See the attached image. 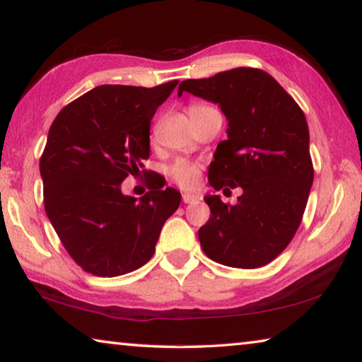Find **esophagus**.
<instances>
[{"instance_id": "esophagus-1", "label": "esophagus", "mask_w": 362, "mask_h": 362, "mask_svg": "<svg viewBox=\"0 0 362 362\" xmlns=\"http://www.w3.org/2000/svg\"><path fill=\"white\" fill-rule=\"evenodd\" d=\"M182 199H183V203H185V204H193V203H196V201L199 199V196L198 194H193V193H183L182 194Z\"/></svg>"}]
</instances>
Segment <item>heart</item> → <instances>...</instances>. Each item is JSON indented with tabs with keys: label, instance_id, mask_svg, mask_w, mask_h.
I'll list each match as a JSON object with an SVG mask.
<instances>
[{
	"label": "heart",
	"instance_id": "heart-1",
	"mask_svg": "<svg viewBox=\"0 0 362 362\" xmlns=\"http://www.w3.org/2000/svg\"><path fill=\"white\" fill-rule=\"evenodd\" d=\"M204 107L206 105H192L189 107V112H193V110H198V108H204ZM170 175H173V179L179 183L180 187L192 188L196 185V182L199 179V168L196 166L194 163L185 161V159H179V161H175L174 166L170 168Z\"/></svg>",
	"mask_w": 362,
	"mask_h": 362
}]
</instances>
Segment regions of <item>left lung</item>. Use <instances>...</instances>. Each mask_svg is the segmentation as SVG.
Instances as JSON below:
<instances>
[{
  "label": "left lung",
  "instance_id": "obj_1",
  "mask_svg": "<svg viewBox=\"0 0 362 362\" xmlns=\"http://www.w3.org/2000/svg\"><path fill=\"white\" fill-rule=\"evenodd\" d=\"M183 93L217 103L228 119L226 140L217 145L209 166V185L243 188L235 206L218 194L204 196L211 217L198 231L201 247L226 267L267 265L296 235L313 185L305 115L283 86L259 69L187 79L177 94Z\"/></svg>",
  "mask_w": 362,
  "mask_h": 362
}]
</instances>
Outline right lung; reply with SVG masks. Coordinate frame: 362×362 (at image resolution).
Listing matches in <instances>:
<instances>
[{
  "instance_id": "obj_1",
  "label": "right lung",
  "mask_w": 362,
  "mask_h": 362,
  "mask_svg": "<svg viewBox=\"0 0 362 362\" xmlns=\"http://www.w3.org/2000/svg\"><path fill=\"white\" fill-rule=\"evenodd\" d=\"M177 84L97 86L60 110L49 129L40 159L45 209L84 272L113 278L145 265L180 206V192L156 183L139 199L121 192L148 159L150 122Z\"/></svg>"
}]
</instances>
